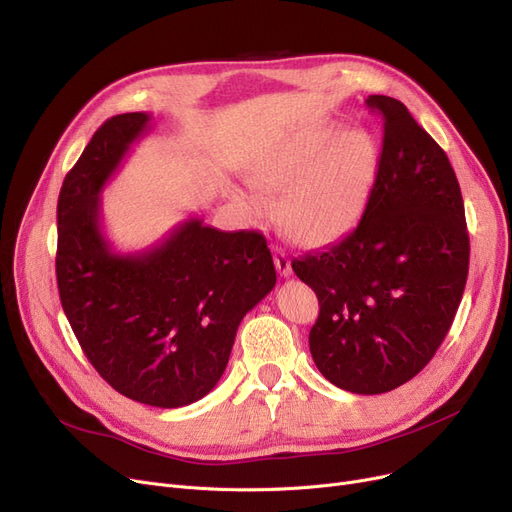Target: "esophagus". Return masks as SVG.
Here are the masks:
<instances>
[{
	"label": "esophagus",
	"mask_w": 512,
	"mask_h": 512,
	"mask_svg": "<svg viewBox=\"0 0 512 512\" xmlns=\"http://www.w3.org/2000/svg\"><path fill=\"white\" fill-rule=\"evenodd\" d=\"M273 258H275L277 273L281 277H290L292 275V262H290L288 252H285L283 248H279V245H275V248H273Z\"/></svg>",
	"instance_id": "obj_1"
}]
</instances>
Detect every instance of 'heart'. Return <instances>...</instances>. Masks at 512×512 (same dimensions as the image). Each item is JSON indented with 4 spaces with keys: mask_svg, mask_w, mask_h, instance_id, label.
Instances as JSON below:
<instances>
[{
    "mask_svg": "<svg viewBox=\"0 0 512 512\" xmlns=\"http://www.w3.org/2000/svg\"><path fill=\"white\" fill-rule=\"evenodd\" d=\"M376 145L365 130L340 132L336 124H315L264 159L254 172L262 193H279L281 229L304 245L340 237L359 216L376 174ZM243 208L260 214V197L243 195Z\"/></svg>",
    "mask_w": 512,
    "mask_h": 512,
    "instance_id": "obj_1",
    "label": "heart"
}]
</instances>
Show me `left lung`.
<instances>
[{
    "instance_id": "1",
    "label": "left lung",
    "mask_w": 512,
    "mask_h": 512,
    "mask_svg": "<svg viewBox=\"0 0 512 512\" xmlns=\"http://www.w3.org/2000/svg\"><path fill=\"white\" fill-rule=\"evenodd\" d=\"M382 151L357 227L292 260L319 298L309 346L317 370L357 395L412 380L433 359L460 306L470 243L458 178L403 102L374 94Z\"/></svg>"
}]
</instances>
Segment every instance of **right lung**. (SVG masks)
I'll list each match as a JSON object with an SVG mask.
<instances>
[{
  "label": "right lung",
  "mask_w": 512,
  "mask_h": 512,
  "mask_svg": "<svg viewBox=\"0 0 512 512\" xmlns=\"http://www.w3.org/2000/svg\"><path fill=\"white\" fill-rule=\"evenodd\" d=\"M151 115L107 119L58 195L56 281L94 370L145 405L182 407L220 380L243 315L277 281L267 239L191 218L140 254H115L100 231V191Z\"/></svg>",
  "instance_id": "right-lung-1"
}]
</instances>
